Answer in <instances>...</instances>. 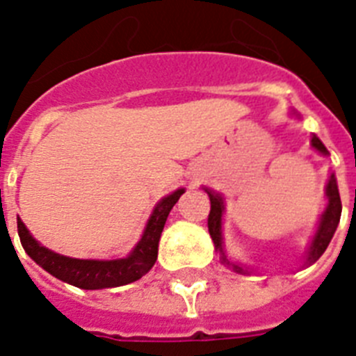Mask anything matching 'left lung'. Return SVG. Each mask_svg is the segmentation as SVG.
Returning <instances> with one entry per match:
<instances>
[{
	"instance_id": "left-lung-1",
	"label": "left lung",
	"mask_w": 356,
	"mask_h": 356,
	"mask_svg": "<svg viewBox=\"0 0 356 356\" xmlns=\"http://www.w3.org/2000/svg\"><path fill=\"white\" fill-rule=\"evenodd\" d=\"M312 146L317 151H321L323 155H328V149L325 147V144L317 139L316 135L312 137ZM207 193L210 196V216H209V232L210 237H212L213 244H216V250L222 251V238H221V217H222V200L221 196L213 194L212 191L207 188ZM326 196H328V207H326L325 213H323V219H321L319 229H317L316 238H314L312 246L308 250V264H314L319 260V257L326 251L330 241H332L335 229H337L339 221H341V212H342V203L341 196H339L337 181H335V176H330L328 187H326ZM222 262L229 264L226 260L225 253H222ZM234 269L237 273H242V267L234 266Z\"/></svg>"
}]
</instances>
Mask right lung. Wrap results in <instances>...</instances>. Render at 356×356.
<instances>
[{"label":"right lung","mask_w":356,"mask_h":356,"mask_svg":"<svg viewBox=\"0 0 356 356\" xmlns=\"http://www.w3.org/2000/svg\"><path fill=\"white\" fill-rule=\"evenodd\" d=\"M184 194V188H178L171 196L163 197L156 209L153 210L149 222L146 226L143 238L135 250L128 254L127 259L115 260H80L69 259L64 254L53 253L40 246L35 238L31 237L24 222L17 217V234L21 238L24 251L35 260L42 269L53 275L55 278L62 280L65 284H71L80 289H112L121 285L131 284L143 278L149 271L153 264L156 262L159 254V241L168 216L176 201Z\"/></svg>","instance_id":"right-lung-1"}]
</instances>
